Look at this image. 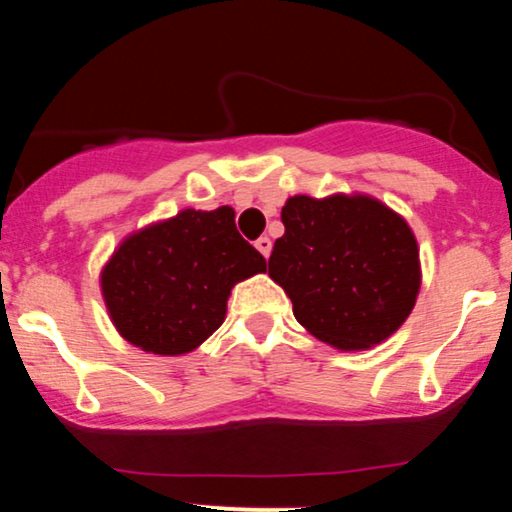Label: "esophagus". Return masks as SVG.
<instances>
[{
	"label": "esophagus",
	"instance_id": "34e87169",
	"mask_svg": "<svg viewBox=\"0 0 512 512\" xmlns=\"http://www.w3.org/2000/svg\"><path fill=\"white\" fill-rule=\"evenodd\" d=\"M255 248H257V250H260L264 257H269V252H272V240H269L267 236L257 238V240H255Z\"/></svg>",
	"mask_w": 512,
	"mask_h": 512
}]
</instances>
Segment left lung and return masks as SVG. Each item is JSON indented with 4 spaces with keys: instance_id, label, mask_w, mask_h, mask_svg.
I'll return each instance as SVG.
<instances>
[{
    "instance_id": "obj_1",
    "label": "left lung",
    "mask_w": 512,
    "mask_h": 512,
    "mask_svg": "<svg viewBox=\"0 0 512 512\" xmlns=\"http://www.w3.org/2000/svg\"><path fill=\"white\" fill-rule=\"evenodd\" d=\"M269 276L293 315L320 342L368 349L407 320L421 274L416 238L402 216L370 197H291L281 209Z\"/></svg>"
}]
</instances>
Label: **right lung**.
I'll return each instance as SVG.
<instances>
[{
  "label": "right lung",
  "mask_w": 512,
  "mask_h": 512,
  "mask_svg": "<svg viewBox=\"0 0 512 512\" xmlns=\"http://www.w3.org/2000/svg\"><path fill=\"white\" fill-rule=\"evenodd\" d=\"M257 272H267V260L240 236L231 207L185 209L129 236L101 284L127 342L178 356L219 330L233 284Z\"/></svg>",
  "instance_id": "1"
}]
</instances>
